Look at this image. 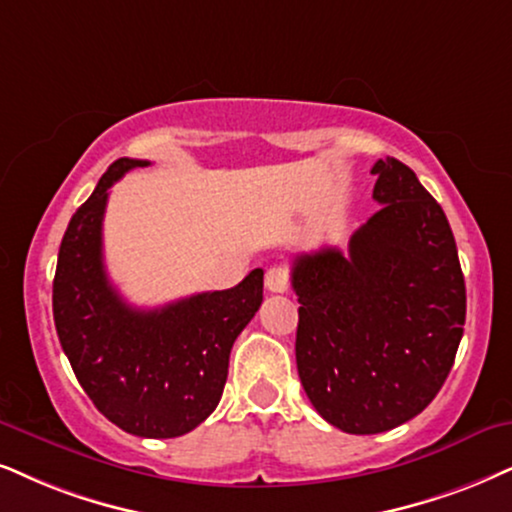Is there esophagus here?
Wrapping results in <instances>:
<instances>
[{
	"label": "esophagus",
	"mask_w": 512,
	"mask_h": 512,
	"mask_svg": "<svg viewBox=\"0 0 512 512\" xmlns=\"http://www.w3.org/2000/svg\"><path fill=\"white\" fill-rule=\"evenodd\" d=\"M264 283H267V290L271 293H286L288 286H290V271L286 267H271L267 271V276H264Z\"/></svg>",
	"instance_id": "1"
}]
</instances>
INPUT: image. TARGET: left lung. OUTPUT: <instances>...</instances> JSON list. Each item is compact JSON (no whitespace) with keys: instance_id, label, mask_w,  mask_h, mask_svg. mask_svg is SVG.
<instances>
[{"instance_id":"1","label":"left lung","mask_w":512,"mask_h":512,"mask_svg":"<svg viewBox=\"0 0 512 512\" xmlns=\"http://www.w3.org/2000/svg\"><path fill=\"white\" fill-rule=\"evenodd\" d=\"M380 210L349 238L347 255H297L295 359L323 420L378 435L418 416L454 366L465 281L444 210L397 158L371 170Z\"/></svg>"}]
</instances>
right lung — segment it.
Returning a JSON list of instances; mask_svg holds the SVG:
<instances>
[{
    "label": "right lung",
    "mask_w": 512,
    "mask_h": 512,
    "mask_svg": "<svg viewBox=\"0 0 512 512\" xmlns=\"http://www.w3.org/2000/svg\"><path fill=\"white\" fill-rule=\"evenodd\" d=\"M146 165L115 160L77 208L58 250L51 300L58 340L96 409L129 435L170 439L217 409L231 347L262 304L264 271L158 309L122 300L103 264V212L115 181Z\"/></svg>",
    "instance_id": "1"
}]
</instances>
